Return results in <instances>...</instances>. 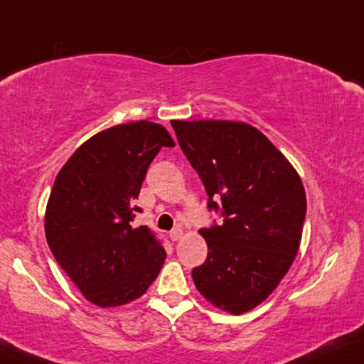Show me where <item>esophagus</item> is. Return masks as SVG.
<instances>
[{
	"mask_svg": "<svg viewBox=\"0 0 364 364\" xmlns=\"http://www.w3.org/2000/svg\"><path fill=\"white\" fill-rule=\"evenodd\" d=\"M169 238H171L173 242L181 240V238H183V230H181V228H174V230H171V232H169Z\"/></svg>",
	"mask_w": 364,
	"mask_h": 364,
	"instance_id": "34e87169",
	"label": "esophagus"
}]
</instances>
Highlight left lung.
I'll list each match as a JSON object with an SVG mask.
<instances>
[{"instance_id":"1","label":"left lung","mask_w":364,"mask_h":364,"mask_svg":"<svg viewBox=\"0 0 364 364\" xmlns=\"http://www.w3.org/2000/svg\"><path fill=\"white\" fill-rule=\"evenodd\" d=\"M222 225L201 228L205 264L196 289L230 314H243L277 287L301 245L306 191L287 158L259 129L240 121H171ZM215 197L218 204L213 200Z\"/></svg>"}]
</instances>
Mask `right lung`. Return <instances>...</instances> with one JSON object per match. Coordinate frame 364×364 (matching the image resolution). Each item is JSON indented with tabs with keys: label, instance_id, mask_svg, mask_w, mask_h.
I'll use <instances>...</instances> for the list:
<instances>
[{
	"label": "right lung",
	"instance_id": "1",
	"mask_svg": "<svg viewBox=\"0 0 364 364\" xmlns=\"http://www.w3.org/2000/svg\"><path fill=\"white\" fill-rule=\"evenodd\" d=\"M173 148L166 127L137 121L85 141L55 178L45 211L50 250L87 301L117 307L158 277L166 252L151 230L132 227L151 161Z\"/></svg>",
	"mask_w": 364,
	"mask_h": 364
}]
</instances>
